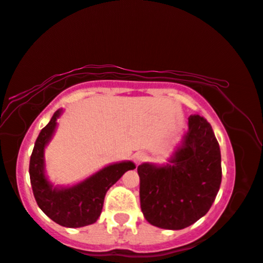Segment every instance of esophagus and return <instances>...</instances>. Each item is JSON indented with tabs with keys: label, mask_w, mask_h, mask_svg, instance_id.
<instances>
[{
	"label": "esophagus",
	"mask_w": 263,
	"mask_h": 263,
	"mask_svg": "<svg viewBox=\"0 0 263 263\" xmlns=\"http://www.w3.org/2000/svg\"><path fill=\"white\" fill-rule=\"evenodd\" d=\"M145 158H146V154L142 153V151H138V153H136L135 155H133V160H135L137 164L142 163V162L145 160Z\"/></svg>",
	"instance_id": "esophagus-1"
}]
</instances>
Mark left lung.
I'll return each instance as SVG.
<instances>
[{"label":"left lung","instance_id":"8db88e82","mask_svg":"<svg viewBox=\"0 0 263 263\" xmlns=\"http://www.w3.org/2000/svg\"><path fill=\"white\" fill-rule=\"evenodd\" d=\"M140 209L154 227L181 230L204 217L221 182L220 149L212 127L198 114L169 163L138 165Z\"/></svg>","mask_w":263,"mask_h":263}]
</instances>
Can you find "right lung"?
<instances>
[{
	"mask_svg": "<svg viewBox=\"0 0 263 263\" xmlns=\"http://www.w3.org/2000/svg\"><path fill=\"white\" fill-rule=\"evenodd\" d=\"M58 109L50 123L40 131L29 161V177L33 194L40 210L57 224L65 228H82L94 224L100 217L107 191L126 173L136 168L131 161L118 162L100 169L81 182L69 187H54L45 175V147L52 139Z\"/></svg>",
	"mask_w": 263,
	"mask_h": 263,
	"instance_id": "obj_1",
	"label": "right lung"
}]
</instances>
